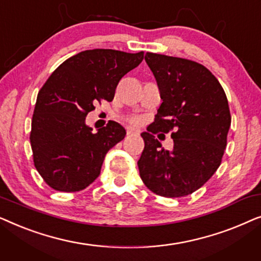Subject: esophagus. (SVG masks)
Returning a JSON list of instances; mask_svg holds the SVG:
<instances>
[{
	"label": "esophagus",
	"mask_w": 261,
	"mask_h": 261,
	"mask_svg": "<svg viewBox=\"0 0 261 261\" xmlns=\"http://www.w3.org/2000/svg\"><path fill=\"white\" fill-rule=\"evenodd\" d=\"M126 133H127V135H134V134H138L139 130L138 129H134V128L128 127L127 129H126Z\"/></svg>",
	"instance_id": "esophagus-1"
}]
</instances>
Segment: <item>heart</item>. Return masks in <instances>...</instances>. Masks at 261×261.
I'll list each match as a JSON object with an SVG mask.
<instances>
[{
  "mask_svg": "<svg viewBox=\"0 0 261 261\" xmlns=\"http://www.w3.org/2000/svg\"><path fill=\"white\" fill-rule=\"evenodd\" d=\"M129 122H130L132 124H138V123H139V120H138V119H130Z\"/></svg>",
  "mask_w": 261,
  "mask_h": 261,
  "instance_id": "heart-1",
  "label": "heart"
}]
</instances>
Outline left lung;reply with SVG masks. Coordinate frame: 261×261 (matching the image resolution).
Here are the masks:
<instances>
[{
  "label": "left lung",
  "instance_id": "1",
  "mask_svg": "<svg viewBox=\"0 0 261 261\" xmlns=\"http://www.w3.org/2000/svg\"><path fill=\"white\" fill-rule=\"evenodd\" d=\"M163 103L138 162L144 184L163 197H183L208 181L222 162L231 116L217 78L194 60L147 52ZM158 131L171 133L174 148L165 151Z\"/></svg>",
  "mask_w": 261,
  "mask_h": 261
}]
</instances>
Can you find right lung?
I'll return each instance as SVG.
<instances>
[{
  "label": "right lung",
  "instance_id": "obj_1",
  "mask_svg": "<svg viewBox=\"0 0 261 261\" xmlns=\"http://www.w3.org/2000/svg\"><path fill=\"white\" fill-rule=\"evenodd\" d=\"M144 52L87 49L53 71L39 90L30 135L35 169L49 188L76 192L99 176L107 152L126 130L110 121L97 133L85 124L96 103L112 102L121 78L137 67Z\"/></svg>",
  "mask_w": 261,
  "mask_h": 261
}]
</instances>
